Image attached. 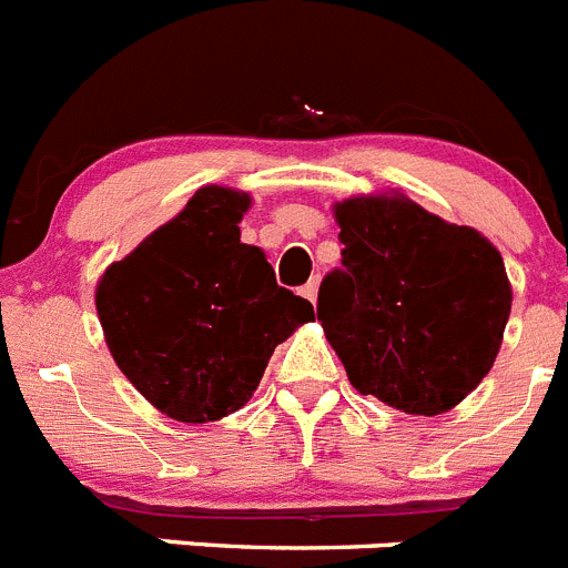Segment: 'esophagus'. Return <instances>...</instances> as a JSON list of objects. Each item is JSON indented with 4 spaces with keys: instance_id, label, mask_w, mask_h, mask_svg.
<instances>
[{
    "instance_id": "34e87169",
    "label": "esophagus",
    "mask_w": 568,
    "mask_h": 568,
    "mask_svg": "<svg viewBox=\"0 0 568 568\" xmlns=\"http://www.w3.org/2000/svg\"><path fill=\"white\" fill-rule=\"evenodd\" d=\"M316 294H320V280H311V283L303 288V296L305 300H311V303H316Z\"/></svg>"
}]
</instances>
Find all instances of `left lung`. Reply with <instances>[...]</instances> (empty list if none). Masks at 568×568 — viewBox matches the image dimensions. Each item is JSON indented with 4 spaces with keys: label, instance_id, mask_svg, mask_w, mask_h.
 I'll list each match as a JSON object with an SVG mask.
<instances>
[{
    "label": "left lung",
    "instance_id": "8db88e82",
    "mask_svg": "<svg viewBox=\"0 0 568 568\" xmlns=\"http://www.w3.org/2000/svg\"><path fill=\"white\" fill-rule=\"evenodd\" d=\"M342 268L320 285V316L347 379L413 416H438L498 356L513 285L498 248L405 195L334 206Z\"/></svg>",
    "mask_w": 568,
    "mask_h": 568
}]
</instances>
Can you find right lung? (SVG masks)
Segmentation results:
<instances>
[{
  "label": "right lung",
  "instance_id": "right-lung-1",
  "mask_svg": "<svg viewBox=\"0 0 568 568\" xmlns=\"http://www.w3.org/2000/svg\"><path fill=\"white\" fill-rule=\"evenodd\" d=\"M252 197L203 186L112 263L95 288L112 359L170 418L206 424L246 405L274 347L314 305L280 288L263 248L240 243Z\"/></svg>",
  "mask_w": 568,
  "mask_h": 568
}]
</instances>
